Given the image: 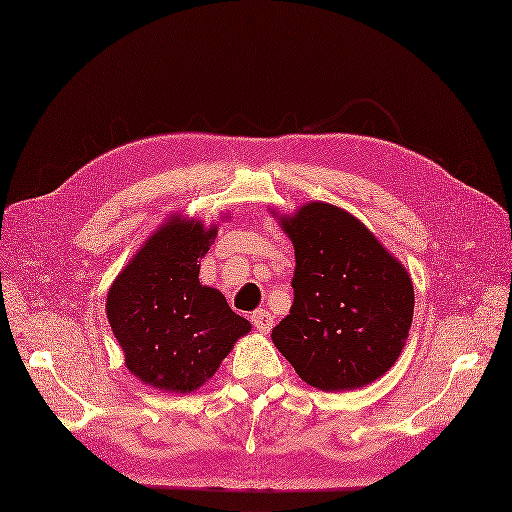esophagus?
<instances>
[{"mask_svg": "<svg viewBox=\"0 0 512 512\" xmlns=\"http://www.w3.org/2000/svg\"><path fill=\"white\" fill-rule=\"evenodd\" d=\"M251 320H253V325H255V329L259 333H268L272 329V325H274V318H272V314L268 310H255L251 314Z\"/></svg>", "mask_w": 512, "mask_h": 512, "instance_id": "34e87169", "label": "esophagus"}]
</instances>
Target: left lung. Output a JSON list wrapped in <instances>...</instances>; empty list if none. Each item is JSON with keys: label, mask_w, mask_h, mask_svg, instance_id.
I'll return each mask as SVG.
<instances>
[{"label": "left lung", "mask_w": 512, "mask_h": 512, "mask_svg": "<svg viewBox=\"0 0 512 512\" xmlns=\"http://www.w3.org/2000/svg\"><path fill=\"white\" fill-rule=\"evenodd\" d=\"M278 219L295 251L293 306L272 342L306 384L356 390L401 356L413 320V282L369 227L329 202Z\"/></svg>", "instance_id": "obj_1"}]
</instances>
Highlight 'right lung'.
Segmentation results:
<instances>
[{
    "label": "right lung",
    "mask_w": 512,
    "mask_h": 512,
    "mask_svg": "<svg viewBox=\"0 0 512 512\" xmlns=\"http://www.w3.org/2000/svg\"><path fill=\"white\" fill-rule=\"evenodd\" d=\"M227 219V217H223ZM219 225L170 215L111 282L107 320L139 382L185 394L206 384L251 323L200 282Z\"/></svg>",
    "instance_id": "right-lung-1"
}]
</instances>
